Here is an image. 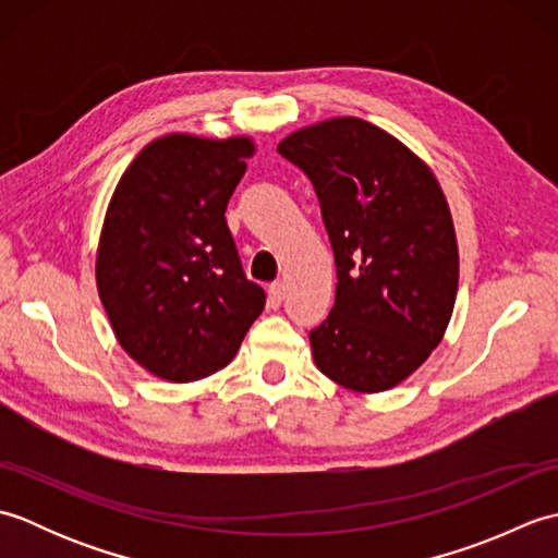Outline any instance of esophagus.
<instances>
[{
	"label": "esophagus",
	"instance_id": "1",
	"mask_svg": "<svg viewBox=\"0 0 558 558\" xmlns=\"http://www.w3.org/2000/svg\"><path fill=\"white\" fill-rule=\"evenodd\" d=\"M282 294H286V286H282L280 280L278 282H270V286H268V304L272 306V310H276V306H280Z\"/></svg>",
	"mask_w": 558,
	"mask_h": 558
}]
</instances>
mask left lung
<instances>
[{
    "label": "left lung",
    "mask_w": 558,
    "mask_h": 558,
    "mask_svg": "<svg viewBox=\"0 0 558 558\" xmlns=\"http://www.w3.org/2000/svg\"><path fill=\"white\" fill-rule=\"evenodd\" d=\"M278 153L310 177L333 246L338 286L310 333L318 372L381 393L441 342L458 292L453 218L434 172L357 117L304 126Z\"/></svg>",
    "instance_id": "left-lung-1"
}]
</instances>
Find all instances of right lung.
Segmentation results:
<instances>
[{"mask_svg": "<svg viewBox=\"0 0 558 558\" xmlns=\"http://www.w3.org/2000/svg\"><path fill=\"white\" fill-rule=\"evenodd\" d=\"M254 156L248 136L168 134L138 153L105 213L96 282L114 338L165 381L230 364L266 292L246 280L225 208Z\"/></svg>", "mask_w": 558, "mask_h": 558, "instance_id": "1", "label": "right lung"}]
</instances>
